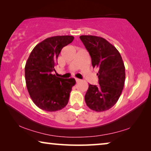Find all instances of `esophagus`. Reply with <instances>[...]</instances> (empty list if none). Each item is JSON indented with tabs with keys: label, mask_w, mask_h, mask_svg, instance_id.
I'll return each instance as SVG.
<instances>
[{
	"label": "esophagus",
	"mask_w": 151,
	"mask_h": 151,
	"mask_svg": "<svg viewBox=\"0 0 151 151\" xmlns=\"http://www.w3.org/2000/svg\"><path fill=\"white\" fill-rule=\"evenodd\" d=\"M76 82H79L80 81V80L78 79V78H76Z\"/></svg>",
	"instance_id": "esophagus-1"
}]
</instances>
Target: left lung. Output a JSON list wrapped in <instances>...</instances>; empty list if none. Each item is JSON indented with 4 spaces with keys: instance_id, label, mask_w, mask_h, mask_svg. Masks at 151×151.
<instances>
[{
    "instance_id": "8db88e82",
    "label": "left lung",
    "mask_w": 151,
    "mask_h": 151,
    "mask_svg": "<svg viewBox=\"0 0 151 151\" xmlns=\"http://www.w3.org/2000/svg\"><path fill=\"white\" fill-rule=\"evenodd\" d=\"M91 58L93 67L98 68V85L88 84L84 99L88 108L97 112L116 104L125 82V67L117 49L102 37L80 36Z\"/></svg>"
}]
</instances>
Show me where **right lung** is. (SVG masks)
Segmentation results:
<instances>
[{"label": "right lung", "instance_id": "obj_1", "mask_svg": "<svg viewBox=\"0 0 151 151\" xmlns=\"http://www.w3.org/2000/svg\"><path fill=\"white\" fill-rule=\"evenodd\" d=\"M72 36L47 38L34 47L24 67L26 85L32 100L45 111H56L67 106L74 78L64 79L53 74L58 57L64 47L73 40Z\"/></svg>", "mask_w": 151, "mask_h": 151}]
</instances>
